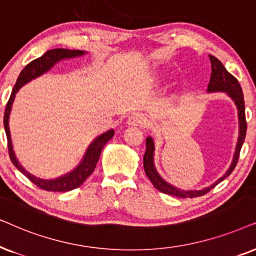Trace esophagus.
<instances>
[{
  "label": "esophagus",
  "mask_w": 256,
  "mask_h": 256,
  "mask_svg": "<svg viewBox=\"0 0 256 256\" xmlns=\"http://www.w3.org/2000/svg\"><path fill=\"white\" fill-rule=\"evenodd\" d=\"M128 122L134 126H142L146 122V117L142 114H134L128 117Z\"/></svg>",
  "instance_id": "esophagus-1"
}]
</instances>
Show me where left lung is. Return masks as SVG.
Returning <instances> with one entry per match:
<instances>
[{"instance_id":"obj_1","label":"left lung","mask_w":256,"mask_h":256,"mask_svg":"<svg viewBox=\"0 0 256 256\" xmlns=\"http://www.w3.org/2000/svg\"><path fill=\"white\" fill-rule=\"evenodd\" d=\"M210 64H212V74H210V84H208V88H207V90H208L210 92H216V91H224V92H227L232 97V100L235 102V104H236L238 106V110H239L240 132H239V140H238L236 150H235L233 162H232L230 168H228V171L224 173V176H221L216 184H213V185L207 187V188H204L200 190H178L176 187H173L172 185H170V184L166 182L165 180H162V176H160L158 174V172L156 171L154 165H153V151H154V145H153L152 138L148 137L146 139V151L144 154L145 173L156 190L165 194H168V196H178V198H196L208 193L210 190H213L218 184L226 179L227 176L233 172V170L235 168V166H236L238 164V160H239L241 148H242L244 137H246L247 122H246V114H244V100L242 88H241L239 80H238L233 74L228 72L226 68L222 66V63H221L216 57L210 54Z\"/></svg>"}]
</instances>
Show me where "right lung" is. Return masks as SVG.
<instances>
[{
    "label": "right lung",
    "mask_w": 256,
    "mask_h": 256,
    "mask_svg": "<svg viewBox=\"0 0 256 256\" xmlns=\"http://www.w3.org/2000/svg\"><path fill=\"white\" fill-rule=\"evenodd\" d=\"M83 54L84 51L82 50L52 49V50H48L43 56L34 60L32 62H30L28 66L21 71V74H20V76L16 80V84L14 85L12 94H10V98L6 106L4 119H3V122H4V130H6V139H8V151H9L10 159H12L14 165L16 166V168L18 170V171H21L23 174L30 180V182L35 184L38 188L43 190H48V192H68V190H74L77 188V187H80L82 184L85 182V179H86L88 176L94 172V170L97 165L98 159H100V156L102 150H103L104 145L106 144L112 137H114V131L110 130L94 139L92 144L88 146V151L84 156V159L82 160V162L78 165V168H74L72 172L69 173V174H66L60 176V178H57L54 180H44V179L36 178V176L30 174V173L26 172V170L20 165L18 162H17L15 153H14V150H12V138H10V131H9L10 110H12V105L14 98H15V94L17 91L20 90V88H21L22 85H24L26 83H28L29 80H32L34 78L38 77L40 74L46 72V71L49 70L51 66H54V64L58 62V60L63 58H71V57L80 56V54Z\"/></svg>",
    "instance_id": "1"
}]
</instances>
